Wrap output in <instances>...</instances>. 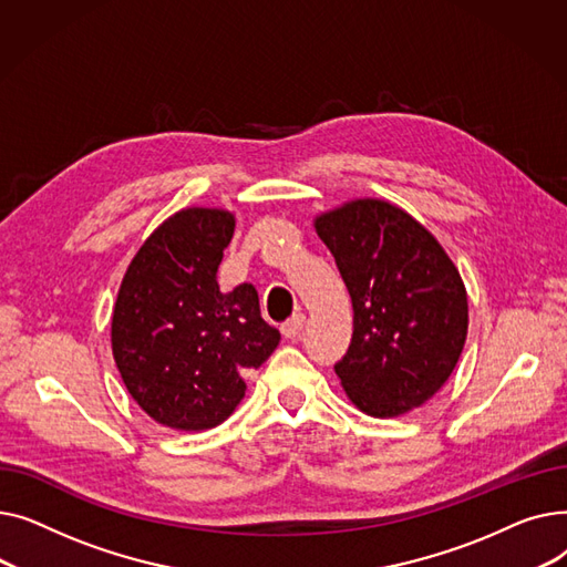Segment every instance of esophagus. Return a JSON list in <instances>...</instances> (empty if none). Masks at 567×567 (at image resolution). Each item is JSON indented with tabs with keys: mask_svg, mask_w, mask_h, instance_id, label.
I'll return each instance as SVG.
<instances>
[{
	"mask_svg": "<svg viewBox=\"0 0 567 567\" xmlns=\"http://www.w3.org/2000/svg\"><path fill=\"white\" fill-rule=\"evenodd\" d=\"M303 323H306V315H293L280 326V331L285 338H299L303 331Z\"/></svg>",
	"mask_w": 567,
	"mask_h": 567,
	"instance_id": "obj_1",
	"label": "esophagus"
}]
</instances>
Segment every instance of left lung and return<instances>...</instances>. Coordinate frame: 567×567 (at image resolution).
I'll list each match as a JSON object with an SVG mask.
<instances>
[{
	"label": "left lung",
	"mask_w": 567,
	"mask_h": 567,
	"mask_svg": "<svg viewBox=\"0 0 567 567\" xmlns=\"http://www.w3.org/2000/svg\"><path fill=\"white\" fill-rule=\"evenodd\" d=\"M353 308L336 374L374 419L423 406L453 374L468 331L466 287L441 244L404 208L351 199L315 218Z\"/></svg>",
	"instance_id": "8db88e82"
}]
</instances>
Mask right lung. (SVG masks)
Wrapping results in <instances>:
<instances>
[{"instance_id": "1", "label": "right lung", "mask_w": 567, "mask_h": 567, "mask_svg": "<svg viewBox=\"0 0 567 567\" xmlns=\"http://www.w3.org/2000/svg\"><path fill=\"white\" fill-rule=\"evenodd\" d=\"M234 214L188 206L161 223L126 268L112 312V355L126 391L156 423L202 432L246 395L244 374L280 342L248 282L220 291Z\"/></svg>"}]
</instances>
